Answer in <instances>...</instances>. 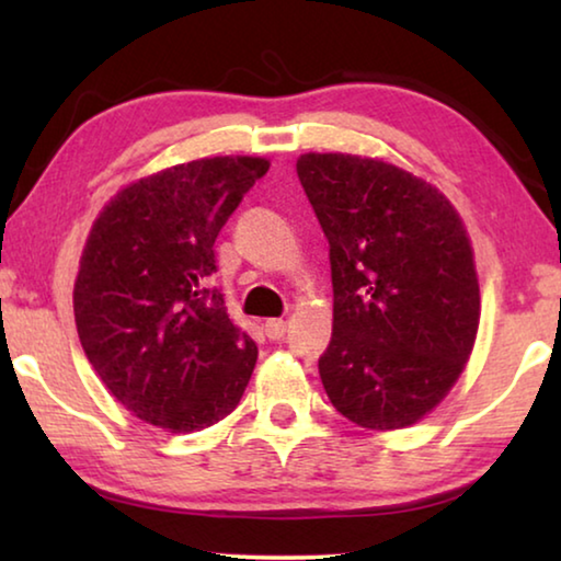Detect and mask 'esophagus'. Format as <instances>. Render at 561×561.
<instances>
[{
  "instance_id": "obj_1",
  "label": "esophagus",
  "mask_w": 561,
  "mask_h": 561,
  "mask_svg": "<svg viewBox=\"0 0 561 561\" xmlns=\"http://www.w3.org/2000/svg\"><path fill=\"white\" fill-rule=\"evenodd\" d=\"M264 334H267L272 341H279L287 334V321L284 319H267L264 321Z\"/></svg>"
}]
</instances>
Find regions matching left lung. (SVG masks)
<instances>
[{"mask_svg":"<svg viewBox=\"0 0 561 561\" xmlns=\"http://www.w3.org/2000/svg\"><path fill=\"white\" fill-rule=\"evenodd\" d=\"M297 175L329 240V401L360 428L413 425L458 381L478 334L468 232L445 195L383 160L307 153Z\"/></svg>","mask_w":561,"mask_h":561,"instance_id":"1","label":"left lung"}]
</instances>
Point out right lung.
<instances>
[{
  "instance_id": "obj_1",
  "label": "right lung",
  "mask_w": 561,
  "mask_h": 561,
  "mask_svg": "<svg viewBox=\"0 0 561 561\" xmlns=\"http://www.w3.org/2000/svg\"><path fill=\"white\" fill-rule=\"evenodd\" d=\"M267 170L264 158L193 160L121 190L93 222L76 329L93 371L140 421L195 433L240 403L257 346L207 279L217 234Z\"/></svg>"
}]
</instances>
